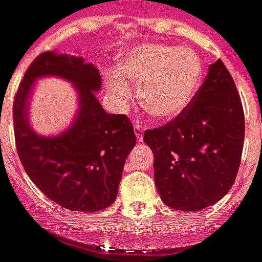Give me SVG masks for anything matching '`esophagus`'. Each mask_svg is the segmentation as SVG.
I'll list each match as a JSON object with an SVG mask.
<instances>
[{
	"label": "esophagus",
	"mask_w": 262,
	"mask_h": 262,
	"mask_svg": "<svg viewBox=\"0 0 262 262\" xmlns=\"http://www.w3.org/2000/svg\"><path fill=\"white\" fill-rule=\"evenodd\" d=\"M135 133H136V138H138V140L140 142L142 138H143V126L139 123H135Z\"/></svg>",
	"instance_id": "esophagus-1"
}]
</instances>
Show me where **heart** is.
Here are the masks:
<instances>
[{"label":"heart","mask_w":262,"mask_h":262,"mask_svg":"<svg viewBox=\"0 0 262 262\" xmlns=\"http://www.w3.org/2000/svg\"><path fill=\"white\" fill-rule=\"evenodd\" d=\"M107 74V86L120 101L130 90L126 80L139 83L138 99L146 113L159 120L173 119L182 113L198 92L202 81V61L186 47L143 46L132 50Z\"/></svg>","instance_id":"heart-1"}]
</instances>
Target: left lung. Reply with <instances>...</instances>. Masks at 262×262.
<instances>
[{
    "instance_id": "1",
    "label": "left lung",
    "mask_w": 262,
    "mask_h": 262,
    "mask_svg": "<svg viewBox=\"0 0 262 262\" xmlns=\"http://www.w3.org/2000/svg\"><path fill=\"white\" fill-rule=\"evenodd\" d=\"M245 117L235 81L221 60L188 107L143 135L155 158V183L172 209L199 211L218 202L235 182Z\"/></svg>"
}]
</instances>
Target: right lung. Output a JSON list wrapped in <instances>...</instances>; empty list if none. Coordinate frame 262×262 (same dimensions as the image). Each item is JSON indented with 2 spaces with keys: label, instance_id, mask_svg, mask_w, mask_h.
<instances>
[{
  "label": "right lung",
  "instance_id": "obj_1",
  "mask_svg": "<svg viewBox=\"0 0 262 262\" xmlns=\"http://www.w3.org/2000/svg\"><path fill=\"white\" fill-rule=\"evenodd\" d=\"M54 74L70 79L80 93L79 117L57 138L35 135L26 122V99L32 81ZM100 74L92 63L73 56L41 53L28 66L14 97V136L19 161L35 186L70 211L96 212L117 195L126 158L136 145L126 115H108L96 99Z\"/></svg>",
  "mask_w": 262,
  "mask_h": 262
}]
</instances>
